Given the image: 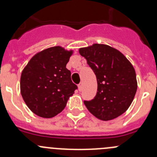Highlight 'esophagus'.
I'll return each mask as SVG.
<instances>
[{
  "label": "esophagus",
  "mask_w": 157,
  "mask_h": 157,
  "mask_svg": "<svg viewBox=\"0 0 157 157\" xmlns=\"http://www.w3.org/2000/svg\"><path fill=\"white\" fill-rule=\"evenodd\" d=\"M82 89H83V83H80L78 84V90H79V91H81L82 90Z\"/></svg>",
  "instance_id": "esophagus-1"
}]
</instances>
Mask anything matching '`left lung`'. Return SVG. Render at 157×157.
Returning <instances> with one entry per match:
<instances>
[{"instance_id": "left-lung-1", "label": "left lung", "mask_w": 157, "mask_h": 157, "mask_svg": "<svg viewBox=\"0 0 157 157\" xmlns=\"http://www.w3.org/2000/svg\"><path fill=\"white\" fill-rule=\"evenodd\" d=\"M97 80L94 99L84 104L95 117L109 121L129 108L137 88L134 67L122 53L103 44H93L79 49Z\"/></svg>"}]
</instances>
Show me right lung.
<instances>
[{"instance_id":"1","label":"right lung","mask_w":157,"mask_h":157,"mask_svg":"<svg viewBox=\"0 0 157 157\" xmlns=\"http://www.w3.org/2000/svg\"><path fill=\"white\" fill-rule=\"evenodd\" d=\"M72 53L61 46L45 49L35 55L22 71V97L38 116L50 118L62 112L77 89L66 68Z\"/></svg>"}]
</instances>
